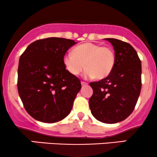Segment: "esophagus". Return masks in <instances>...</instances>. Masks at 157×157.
<instances>
[{
  "instance_id": "obj_1",
  "label": "esophagus",
  "mask_w": 157,
  "mask_h": 157,
  "mask_svg": "<svg viewBox=\"0 0 157 157\" xmlns=\"http://www.w3.org/2000/svg\"><path fill=\"white\" fill-rule=\"evenodd\" d=\"M88 83L86 82H84V81H81V85H82V86H86V85H87Z\"/></svg>"
}]
</instances>
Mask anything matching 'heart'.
Masks as SVG:
<instances>
[{"label":"heart","instance_id":"obj_1","mask_svg":"<svg viewBox=\"0 0 157 157\" xmlns=\"http://www.w3.org/2000/svg\"><path fill=\"white\" fill-rule=\"evenodd\" d=\"M115 60L112 48L93 43L79 45L74 48L73 53L66 54L63 57L65 67L72 75H78L85 66L83 76L86 78L107 77L112 71Z\"/></svg>","mask_w":157,"mask_h":157}]
</instances>
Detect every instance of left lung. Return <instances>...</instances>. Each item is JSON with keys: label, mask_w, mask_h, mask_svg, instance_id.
Here are the masks:
<instances>
[{"label": "left lung", "mask_w": 157, "mask_h": 157, "mask_svg": "<svg viewBox=\"0 0 157 157\" xmlns=\"http://www.w3.org/2000/svg\"><path fill=\"white\" fill-rule=\"evenodd\" d=\"M114 48L115 65L107 77L91 82L89 99L91 113L99 121L113 124L126 119L134 111L142 87L141 60L130 44L105 38Z\"/></svg>", "instance_id": "obj_1"}]
</instances>
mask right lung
Instances as JSON below:
<instances>
[{
	"label": "right lung",
	"instance_id": "1",
	"mask_svg": "<svg viewBox=\"0 0 157 157\" xmlns=\"http://www.w3.org/2000/svg\"><path fill=\"white\" fill-rule=\"evenodd\" d=\"M75 44L60 37L37 40L20 57L19 96L27 113L38 121L58 122L72 109L81 82L66 69L63 57Z\"/></svg>",
	"mask_w": 157,
	"mask_h": 157
}]
</instances>
